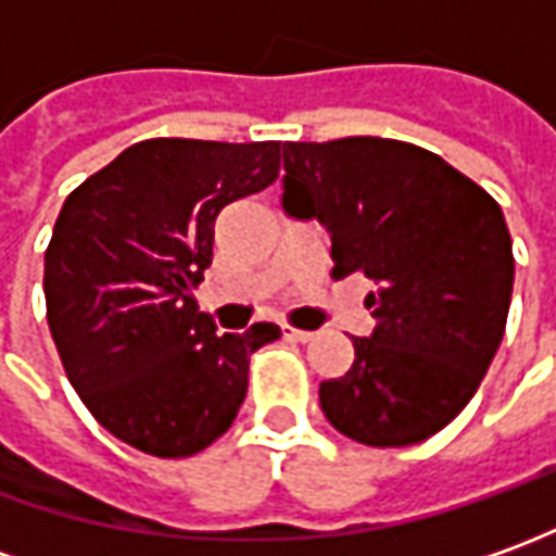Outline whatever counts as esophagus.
Returning <instances> with one entry per match:
<instances>
[{"instance_id": "1", "label": "esophagus", "mask_w": 556, "mask_h": 556, "mask_svg": "<svg viewBox=\"0 0 556 556\" xmlns=\"http://www.w3.org/2000/svg\"><path fill=\"white\" fill-rule=\"evenodd\" d=\"M281 333H285V339H293V342H308V339L315 337L312 330H296V327H281Z\"/></svg>"}]
</instances>
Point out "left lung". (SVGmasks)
Wrapping results in <instances>:
<instances>
[{
	"label": "left lung",
	"mask_w": 556,
	"mask_h": 556,
	"mask_svg": "<svg viewBox=\"0 0 556 556\" xmlns=\"http://www.w3.org/2000/svg\"><path fill=\"white\" fill-rule=\"evenodd\" d=\"M281 207L330 232L333 278L364 275L376 327L318 389L327 422L367 446L438 434L475 397L514 287L505 214L441 155L404 140L285 143Z\"/></svg>",
	"instance_id": "left-lung-1"
}]
</instances>
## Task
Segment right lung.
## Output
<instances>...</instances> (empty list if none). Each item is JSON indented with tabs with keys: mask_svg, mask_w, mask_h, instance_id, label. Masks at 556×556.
I'll return each instance as SVG.
<instances>
[{
	"mask_svg": "<svg viewBox=\"0 0 556 556\" xmlns=\"http://www.w3.org/2000/svg\"><path fill=\"white\" fill-rule=\"evenodd\" d=\"M278 167L275 140L155 137L63 201L45 251L48 327L81 404L118 441L182 459L235 422L251 355L281 330L217 333L192 293L219 211L263 192Z\"/></svg>",
	"mask_w": 556,
	"mask_h": 556,
	"instance_id": "right-lung-1",
	"label": "right lung"
}]
</instances>
